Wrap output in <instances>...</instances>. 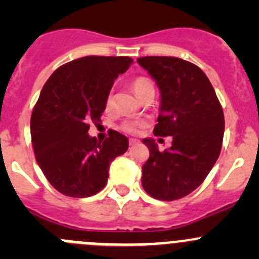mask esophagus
Instances as JSON below:
<instances>
[{
	"label": "esophagus",
	"mask_w": 259,
	"mask_h": 259,
	"mask_svg": "<svg viewBox=\"0 0 259 259\" xmlns=\"http://www.w3.org/2000/svg\"><path fill=\"white\" fill-rule=\"evenodd\" d=\"M129 144L130 145H137L138 144V140L137 139H130L129 140Z\"/></svg>",
	"instance_id": "obj_1"
}]
</instances>
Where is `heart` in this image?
I'll return each mask as SVG.
<instances>
[{
	"instance_id": "heart-1",
	"label": "heart",
	"mask_w": 259,
	"mask_h": 259,
	"mask_svg": "<svg viewBox=\"0 0 259 259\" xmlns=\"http://www.w3.org/2000/svg\"><path fill=\"white\" fill-rule=\"evenodd\" d=\"M132 86H133V90H134V93L137 94V96H139L143 91L146 90L148 88H150V86H153V83H151L150 80L146 79V77H138V79H135L134 81H133ZM105 105L108 109L111 108V105H113V95H111V93L109 94L108 98H106ZM144 126H145L144 120L126 119L125 121H122L121 130L122 132L127 133V134L135 135V134H138V133L140 132V129Z\"/></svg>"
}]
</instances>
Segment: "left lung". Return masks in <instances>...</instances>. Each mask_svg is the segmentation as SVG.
<instances>
[{"label": "left lung", "instance_id": "left-lung-1", "mask_svg": "<svg viewBox=\"0 0 259 259\" xmlns=\"http://www.w3.org/2000/svg\"><path fill=\"white\" fill-rule=\"evenodd\" d=\"M137 61L160 91L154 135L173 137L164 151L151 138L143 139L150 151L142 168L143 188L155 199H180L202 184L221 154L223 110L207 75L192 62L168 56Z\"/></svg>", "mask_w": 259, "mask_h": 259}]
</instances>
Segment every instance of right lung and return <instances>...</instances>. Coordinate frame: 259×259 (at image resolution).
Segmentation results:
<instances>
[{
    "label": "right lung",
    "mask_w": 259,
    "mask_h": 259,
    "mask_svg": "<svg viewBox=\"0 0 259 259\" xmlns=\"http://www.w3.org/2000/svg\"><path fill=\"white\" fill-rule=\"evenodd\" d=\"M132 64L126 56H85L62 65L44 85L31 116V139L38 166L64 195L100 192L111 161L129 148L127 138L115 130L104 142L88 132L90 122H101L115 79Z\"/></svg>",
    "instance_id": "add662e5"
}]
</instances>
